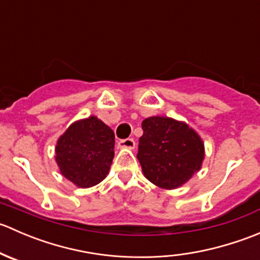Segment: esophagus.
I'll return each instance as SVG.
<instances>
[{
    "mask_svg": "<svg viewBox=\"0 0 260 260\" xmlns=\"http://www.w3.org/2000/svg\"><path fill=\"white\" fill-rule=\"evenodd\" d=\"M118 146L120 147V148H127V149H133L136 146V142L133 138H125V140H120L119 142H118Z\"/></svg>",
    "mask_w": 260,
    "mask_h": 260,
    "instance_id": "obj_1",
    "label": "esophagus"
}]
</instances>
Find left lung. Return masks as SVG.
I'll list each match as a JSON object with an SVG mask.
<instances>
[{
	"label": "left lung",
	"mask_w": 260,
	"mask_h": 260,
	"mask_svg": "<svg viewBox=\"0 0 260 260\" xmlns=\"http://www.w3.org/2000/svg\"><path fill=\"white\" fill-rule=\"evenodd\" d=\"M137 158L143 175L156 186L172 190L201 169L205 147L200 136L185 122L149 117L142 122Z\"/></svg>",
	"instance_id": "obj_1"
}]
</instances>
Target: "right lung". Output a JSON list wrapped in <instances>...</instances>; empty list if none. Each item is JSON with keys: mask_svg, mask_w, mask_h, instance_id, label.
<instances>
[{"mask_svg": "<svg viewBox=\"0 0 260 260\" xmlns=\"http://www.w3.org/2000/svg\"><path fill=\"white\" fill-rule=\"evenodd\" d=\"M55 159L62 176L81 188L106 179L114 157V132L94 115L80 119L59 137Z\"/></svg>", "mask_w": 260, "mask_h": 260, "instance_id": "right-lung-1", "label": "right lung"}]
</instances>
